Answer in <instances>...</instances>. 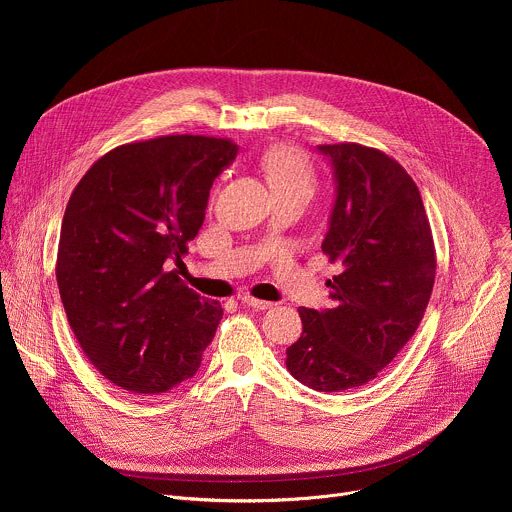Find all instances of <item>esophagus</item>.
Segmentation results:
<instances>
[{
    "instance_id": "1",
    "label": "esophagus",
    "mask_w": 512,
    "mask_h": 512,
    "mask_svg": "<svg viewBox=\"0 0 512 512\" xmlns=\"http://www.w3.org/2000/svg\"><path fill=\"white\" fill-rule=\"evenodd\" d=\"M241 302H243V304H247V306H249V308H253V310H269V308H273V302L257 300V298H253V296H243V298H241Z\"/></svg>"
}]
</instances>
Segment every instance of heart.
<instances>
[{
    "instance_id": "heart-1",
    "label": "heart",
    "mask_w": 512,
    "mask_h": 512,
    "mask_svg": "<svg viewBox=\"0 0 512 512\" xmlns=\"http://www.w3.org/2000/svg\"><path fill=\"white\" fill-rule=\"evenodd\" d=\"M261 168L277 192L306 190L312 194L316 186V172L310 160L289 143H275L261 156Z\"/></svg>"
}]
</instances>
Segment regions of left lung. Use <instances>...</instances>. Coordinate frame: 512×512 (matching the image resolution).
Listing matches in <instances>:
<instances>
[{
    "label": "left lung",
    "mask_w": 512,
    "mask_h": 512,
    "mask_svg": "<svg viewBox=\"0 0 512 512\" xmlns=\"http://www.w3.org/2000/svg\"><path fill=\"white\" fill-rule=\"evenodd\" d=\"M334 168L336 202L322 251L342 273L332 306L300 308L302 336L285 367L314 391L373 381L415 334L435 281V247L421 194L405 168L360 143L318 145Z\"/></svg>",
    "instance_id": "8db88e82"
}]
</instances>
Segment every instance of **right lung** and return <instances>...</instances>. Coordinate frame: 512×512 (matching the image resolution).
I'll return each mask as SVG.
<instances>
[{"mask_svg": "<svg viewBox=\"0 0 512 512\" xmlns=\"http://www.w3.org/2000/svg\"><path fill=\"white\" fill-rule=\"evenodd\" d=\"M239 145L160 135L101 156L64 210L56 281L83 352L113 385L158 395L190 379L223 308L170 269L204 223L214 178Z\"/></svg>", "mask_w": 512, "mask_h": 512, "instance_id": "add662e5", "label": "right lung"}]
</instances>
